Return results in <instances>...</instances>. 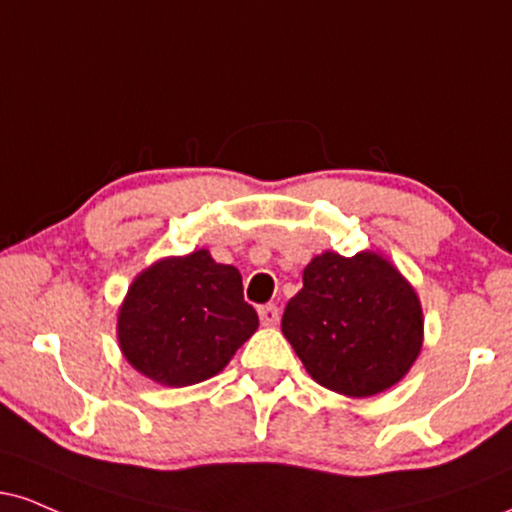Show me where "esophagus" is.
Instances as JSON below:
<instances>
[{
	"instance_id": "1",
	"label": "esophagus",
	"mask_w": 512,
	"mask_h": 512,
	"mask_svg": "<svg viewBox=\"0 0 512 512\" xmlns=\"http://www.w3.org/2000/svg\"><path fill=\"white\" fill-rule=\"evenodd\" d=\"M257 312H260V322L264 326H274L279 322V307L276 305H262Z\"/></svg>"
}]
</instances>
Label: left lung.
<instances>
[{
	"label": "left lung",
	"instance_id": "8db88e82",
	"mask_svg": "<svg viewBox=\"0 0 512 512\" xmlns=\"http://www.w3.org/2000/svg\"><path fill=\"white\" fill-rule=\"evenodd\" d=\"M281 331L317 384L367 398L408 374L422 350L424 319L415 288L386 257L326 250L305 267Z\"/></svg>",
	"mask_w": 512,
	"mask_h": 512
}]
</instances>
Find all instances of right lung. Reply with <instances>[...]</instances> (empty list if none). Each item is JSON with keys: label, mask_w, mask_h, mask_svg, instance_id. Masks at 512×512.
<instances>
[{"label": "right lung", "mask_w": 512, "mask_h": 512, "mask_svg": "<svg viewBox=\"0 0 512 512\" xmlns=\"http://www.w3.org/2000/svg\"><path fill=\"white\" fill-rule=\"evenodd\" d=\"M257 326L238 269L195 250L164 257L135 276L119 307L116 336L140 374L178 389L219 374Z\"/></svg>", "instance_id": "obj_1"}]
</instances>
